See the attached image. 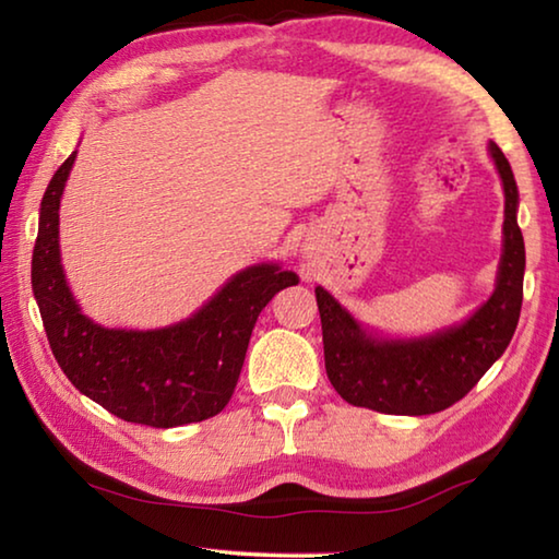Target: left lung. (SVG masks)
<instances>
[{
	"instance_id": "1",
	"label": "left lung",
	"mask_w": 559,
	"mask_h": 559,
	"mask_svg": "<svg viewBox=\"0 0 559 559\" xmlns=\"http://www.w3.org/2000/svg\"><path fill=\"white\" fill-rule=\"evenodd\" d=\"M488 150L506 192L503 257L493 296L466 323L429 337L377 340L328 290L316 288L325 372L345 402L382 414H437L463 400L506 353L523 306L525 243L515 216L513 169L496 143Z\"/></svg>"
}]
</instances>
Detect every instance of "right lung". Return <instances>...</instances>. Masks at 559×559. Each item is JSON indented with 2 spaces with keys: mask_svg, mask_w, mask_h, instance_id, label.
<instances>
[{
  "mask_svg": "<svg viewBox=\"0 0 559 559\" xmlns=\"http://www.w3.org/2000/svg\"><path fill=\"white\" fill-rule=\"evenodd\" d=\"M75 153L46 187L32 257V288L56 362L75 390L132 424L173 429L229 404L251 330L293 271L259 263L239 271L192 318L159 330H110L81 313L63 276L59 206Z\"/></svg>",
  "mask_w": 559,
  "mask_h": 559,
  "instance_id": "add662e5",
  "label": "right lung"
}]
</instances>
